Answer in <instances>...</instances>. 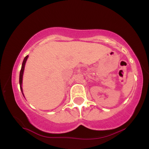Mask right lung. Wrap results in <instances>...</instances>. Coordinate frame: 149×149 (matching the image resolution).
Here are the masks:
<instances>
[{
  "label": "right lung",
  "instance_id": "1",
  "mask_svg": "<svg viewBox=\"0 0 149 149\" xmlns=\"http://www.w3.org/2000/svg\"><path fill=\"white\" fill-rule=\"evenodd\" d=\"M29 56H26L24 59L23 62H22V69L21 71H20V73H19V85H20V89H21L22 94H23V91H22V78H23V73H24V66L26 64V61L27 60V58H28Z\"/></svg>",
  "mask_w": 149,
  "mask_h": 149
}]
</instances>
